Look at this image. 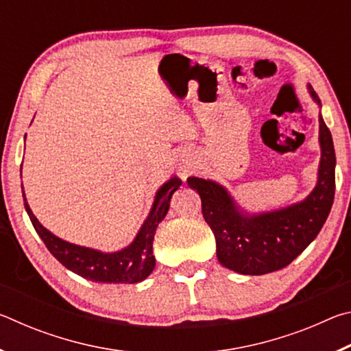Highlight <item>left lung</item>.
I'll return each instance as SVG.
<instances>
[{
	"mask_svg": "<svg viewBox=\"0 0 351 351\" xmlns=\"http://www.w3.org/2000/svg\"><path fill=\"white\" fill-rule=\"evenodd\" d=\"M308 93L320 99L308 83ZM320 162L317 182L305 199L269 212L249 213L237 204L228 189L217 181L190 176L197 190L206 223L217 241V257L224 268L247 276H261L288 266L316 239L335 199L336 154L328 127L319 114Z\"/></svg>",
	"mask_w": 351,
	"mask_h": 351,
	"instance_id": "left-lung-1",
	"label": "left lung"
}]
</instances>
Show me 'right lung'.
Returning a JSON list of instances; mask_svg holds the SVG:
<instances>
[{"label": "right lung", "mask_w": 351, "mask_h": 351, "mask_svg": "<svg viewBox=\"0 0 351 351\" xmlns=\"http://www.w3.org/2000/svg\"><path fill=\"white\" fill-rule=\"evenodd\" d=\"M26 139V138H25ZM182 181L178 176L170 178L154 195L150 213L141 226L138 235L127 247L116 252H102L93 247L74 245V243L58 239L51 230H47L34 215L27 204L25 190L21 192L25 199V209L31 218L34 229L43 240L49 252L69 271L75 272L86 280L99 283H138L145 280L152 274L156 265L153 255V240L158 224L167 215L170 199Z\"/></svg>", "instance_id": "obj_1"}]
</instances>
